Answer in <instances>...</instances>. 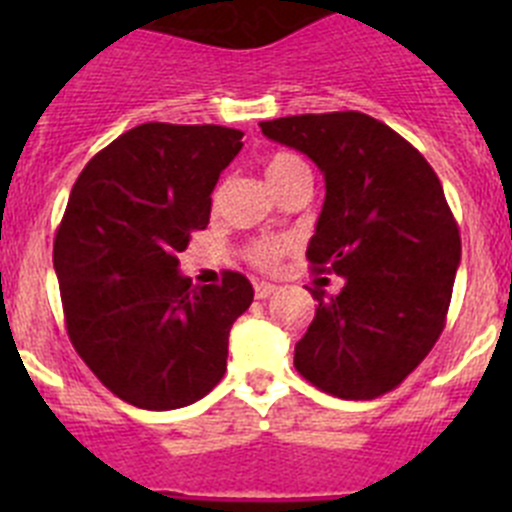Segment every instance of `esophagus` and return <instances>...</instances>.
Segmentation results:
<instances>
[{
    "label": "esophagus",
    "mask_w": 512,
    "mask_h": 512,
    "mask_svg": "<svg viewBox=\"0 0 512 512\" xmlns=\"http://www.w3.org/2000/svg\"><path fill=\"white\" fill-rule=\"evenodd\" d=\"M274 292H277V287H274V284H269V282L256 284V297H259V300H269Z\"/></svg>",
    "instance_id": "obj_1"
}]
</instances>
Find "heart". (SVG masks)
I'll return each mask as SVG.
<instances>
[{"mask_svg":"<svg viewBox=\"0 0 512 512\" xmlns=\"http://www.w3.org/2000/svg\"><path fill=\"white\" fill-rule=\"evenodd\" d=\"M302 169H307V164L300 156L279 151L274 153V156H269V161H266V179H269L271 187H274L277 182L287 179L289 174H295V171ZM284 251H287V243L277 241V238H266V241H256L248 246V259L256 266H261V269H271V266L282 259Z\"/></svg>","mask_w":512,"mask_h":512,"instance_id":"obj_1","label":"heart"}]
</instances>
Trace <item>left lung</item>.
Here are the masks:
<instances>
[{"label": "left lung", "mask_w": 512, "mask_h": 512, "mask_svg": "<svg viewBox=\"0 0 512 512\" xmlns=\"http://www.w3.org/2000/svg\"><path fill=\"white\" fill-rule=\"evenodd\" d=\"M259 125L323 171L307 259L343 277L336 297L312 289L318 307L295 369L333 397L374 400L413 372L446 325L461 238L441 182L418 148L364 112Z\"/></svg>", "instance_id": "8db88e82"}]
</instances>
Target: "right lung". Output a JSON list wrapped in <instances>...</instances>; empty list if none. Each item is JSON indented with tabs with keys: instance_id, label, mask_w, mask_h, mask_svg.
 Here are the masks:
<instances>
[{
	"instance_id": "right-lung-1",
	"label": "right lung",
	"mask_w": 512,
	"mask_h": 512,
	"mask_svg": "<svg viewBox=\"0 0 512 512\" xmlns=\"http://www.w3.org/2000/svg\"><path fill=\"white\" fill-rule=\"evenodd\" d=\"M223 125L146 122L84 166L53 243L76 354L120 400L176 410L228 369L230 328L253 302L238 271L192 287L179 253L210 223L212 189L243 148Z\"/></svg>"
}]
</instances>
